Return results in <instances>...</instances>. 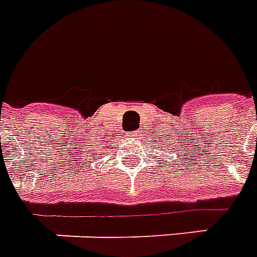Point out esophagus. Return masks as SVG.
<instances>
[{"instance_id":"34e87169","label":"esophagus","mask_w":257,"mask_h":257,"mask_svg":"<svg viewBox=\"0 0 257 257\" xmlns=\"http://www.w3.org/2000/svg\"><path fill=\"white\" fill-rule=\"evenodd\" d=\"M140 134H141V130H136V132L130 133L128 136H130V137H133V138H137L138 136H140Z\"/></svg>"}]
</instances>
